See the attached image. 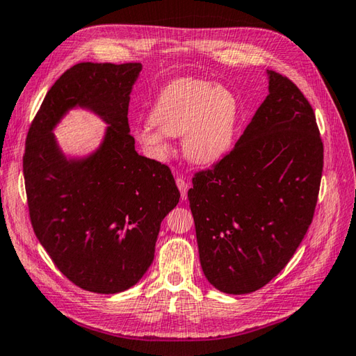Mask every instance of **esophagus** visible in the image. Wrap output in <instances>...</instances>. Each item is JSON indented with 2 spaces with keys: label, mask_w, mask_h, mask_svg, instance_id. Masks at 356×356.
<instances>
[{
  "label": "esophagus",
  "mask_w": 356,
  "mask_h": 356,
  "mask_svg": "<svg viewBox=\"0 0 356 356\" xmlns=\"http://www.w3.org/2000/svg\"><path fill=\"white\" fill-rule=\"evenodd\" d=\"M176 184H177V188L180 191V197H182V200H186L188 190H190V182H188L185 177H177Z\"/></svg>",
  "instance_id": "esophagus-1"
}]
</instances>
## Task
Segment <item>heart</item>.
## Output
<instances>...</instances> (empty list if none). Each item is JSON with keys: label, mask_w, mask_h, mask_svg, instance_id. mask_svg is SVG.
Returning a JSON list of instances; mask_svg holds the SVG:
<instances>
[{"label": "heart", "mask_w": 356, "mask_h": 356, "mask_svg": "<svg viewBox=\"0 0 356 356\" xmlns=\"http://www.w3.org/2000/svg\"><path fill=\"white\" fill-rule=\"evenodd\" d=\"M238 120V102L229 88L199 78L168 82L136 138L151 154H168L171 138L184 136V151L195 165H213L232 147Z\"/></svg>", "instance_id": "1"}]
</instances>
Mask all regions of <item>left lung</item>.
Masks as SVG:
<instances>
[{
  "label": "left lung",
  "instance_id": "8db88e82",
  "mask_svg": "<svg viewBox=\"0 0 356 356\" xmlns=\"http://www.w3.org/2000/svg\"><path fill=\"white\" fill-rule=\"evenodd\" d=\"M268 79L269 95L236 147L188 191L203 274L225 293L254 292L286 266L318 199L315 113L291 79L272 70Z\"/></svg>",
  "mask_w": 356,
  "mask_h": 356
}]
</instances>
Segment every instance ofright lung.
I'll list each match as a JSON object with an SVG mask.
<instances>
[{"label": "right lung", "instance_id": "obj_1", "mask_svg": "<svg viewBox=\"0 0 356 356\" xmlns=\"http://www.w3.org/2000/svg\"><path fill=\"white\" fill-rule=\"evenodd\" d=\"M142 64L73 65L45 95L22 159L30 222L56 268L82 289H130L154 259L165 216L180 193L166 165L138 154L128 104ZM109 127L102 145L67 158L52 134L73 108Z\"/></svg>", "mask_w": 356, "mask_h": 356}]
</instances>
